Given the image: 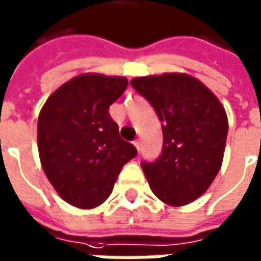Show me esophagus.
Instances as JSON below:
<instances>
[{"mask_svg": "<svg viewBox=\"0 0 261 261\" xmlns=\"http://www.w3.org/2000/svg\"><path fill=\"white\" fill-rule=\"evenodd\" d=\"M133 144H134V147H136L138 151H140V147H141V144H140V140H134V141H133Z\"/></svg>", "mask_w": 261, "mask_h": 261, "instance_id": "esophagus-1", "label": "esophagus"}]
</instances>
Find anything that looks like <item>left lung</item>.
<instances>
[{
    "label": "left lung",
    "mask_w": 261,
    "mask_h": 261,
    "mask_svg": "<svg viewBox=\"0 0 261 261\" xmlns=\"http://www.w3.org/2000/svg\"><path fill=\"white\" fill-rule=\"evenodd\" d=\"M133 88L155 110L163 151L141 163L153 193L168 205H186L203 196L220 171L228 121L207 87L189 74L166 72L131 80Z\"/></svg>",
    "instance_id": "left-lung-1"
}]
</instances>
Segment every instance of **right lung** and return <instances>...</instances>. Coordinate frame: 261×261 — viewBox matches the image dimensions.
Returning a JSON list of instances; mask_svg holds the SVG:
<instances>
[{"label":"right lung","instance_id":"add662e5","mask_svg":"<svg viewBox=\"0 0 261 261\" xmlns=\"http://www.w3.org/2000/svg\"><path fill=\"white\" fill-rule=\"evenodd\" d=\"M128 81L81 74L57 88L38 116L40 160L58 196L79 208L102 204L137 148L120 137L108 113Z\"/></svg>","mask_w":261,"mask_h":261}]
</instances>
